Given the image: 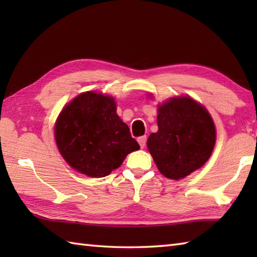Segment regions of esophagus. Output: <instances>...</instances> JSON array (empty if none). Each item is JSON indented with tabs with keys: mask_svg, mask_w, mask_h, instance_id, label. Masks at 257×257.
I'll return each instance as SVG.
<instances>
[{
	"mask_svg": "<svg viewBox=\"0 0 257 257\" xmlns=\"http://www.w3.org/2000/svg\"><path fill=\"white\" fill-rule=\"evenodd\" d=\"M138 143H139L141 148H145L146 143H147V137H146V136H143V137H139L138 138Z\"/></svg>",
	"mask_w": 257,
	"mask_h": 257,
	"instance_id": "esophagus-1",
	"label": "esophagus"
}]
</instances>
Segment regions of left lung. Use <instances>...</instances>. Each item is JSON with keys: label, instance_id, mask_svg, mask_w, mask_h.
Instances as JSON below:
<instances>
[{"label": "left lung", "instance_id": "left-lung-1", "mask_svg": "<svg viewBox=\"0 0 257 257\" xmlns=\"http://www.w3.org/2000/svg\"><path fill=\"white\" fill-rule=\"evenodd\" d=\"M158 132L147 141L163 176L179 180L209 160L215 145V125L206 109L187 96L173 97L158 107Z\"/></svg>", "mask_w": 257, "mask_h": 257}]
</instances>
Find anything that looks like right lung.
Returning a JSON list of instances; mask_svg holds the SVG:
<instances>
[{
    "label": "right lung",
    "mask_w": 257,
    "mask_h": 257,
    "mask_svg": "<svg viewBox=\"0 0 257 257\" xmlns=\"http://www.w3.org/2000/svg\"><path fill=\"white\" fill-rule=\"evenodd\" d=\"M110 96L87 91L65 107L56 120L57 148L68 165L86 176L101 178L140 149L116 112Z\"/></svg>",
    "instance_id": "1"
}]
</instances>
